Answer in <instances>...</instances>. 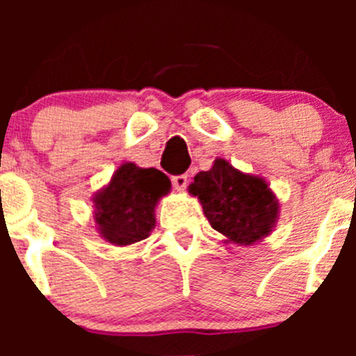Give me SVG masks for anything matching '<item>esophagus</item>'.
<instances>
[{"label": "esophagus", "instance_id": "34e87169", "mask_svg": "<svg viewBox=\"0 0 356 356\" xmlns=\"http://www.w3.org/2000/svg\"><path fill=\"white\" fill-rule=\"evenodd\" d=\"M172 186H174L175 191L182 193L186 189V186H188V175H175V177H172Z\"/></svg>", "mask_w": 356, "mask_h": 356}]
</instances>
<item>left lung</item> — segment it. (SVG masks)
Segmentation results:
<instances>
[{
    "mask_svg": "<svg viewBox=\"0 0 356 356\" xmlns=\"http://www.w3.org/2000/svg\"><path fill=\"white\" fill-rule=\"evenodd\" d=\"M189 193L198 196L204 217L225 243L254 245L277 224L279 200L265 179L238 170L224 158H215L210 170L196 174Z\"/></svg>",
    "mask_w": 356,
    "mask_h": 356,
    "instance_id": "obj_1",
    "label": "left lung"
}]
</instances>
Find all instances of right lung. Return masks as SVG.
Here are the masks:
<instances>
[{"mask_svg":"<svg viewBox=\"0 0 356 356\" xmlns=\"http://www.w3.org/2000/svg\"><path fill=\"white\" fill-rule=\"evenodd\" d=\"M170 193V179L156 168L125 161L92 198L99 236L115 246L143 241L155 229V208Z\"/></svg>","mask_w":356,"mask_h":356,"instance_id":"add662e5","label":"right lung"}]
</instances>
